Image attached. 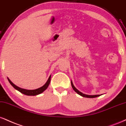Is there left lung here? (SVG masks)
<instances>
[{
    "instance_id": "obj_1",
    "label": "left lung",
    "mask_w": 126,
    "mask_h": 126,
    "mask_svg": "<svg viewBox=\"0 0 126 126\" xmlns=\"http://www.w3.org/2000/svg\"><path fill=\"white\" fill-rule=\"evenodd\" d=\"M71 84H72V86L73 87V90L75 91L77 93L79 94L80 95V96H83V97H87V98H94V97H98L100 96V95H87V94H83L81 93V92H80L79 91L78 89L76 88L75 86H74L73 84V83L71 81Z\"/></svg>"
}]
</instances>
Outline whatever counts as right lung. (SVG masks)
I'll use <instances>...</instances> for the list:
<instances>
[{
    "instance_id": "right-lung-1",
    "label": "right lung",
    "mask_w": 126,
    "mask_h": 126,
    "mask_svg": "<svg viewBox=\"0 0 126 126\" xmlns=\"http://www.w3.org/2000/svg\"><path fill=\"white\" fill-rule=\"evenodd\" d=\"M50 78H51V76H50V77L48 79L47 81V82L46 83V84H45V85L42 86V87L39 88V89H35V90H26V89L20 88L19 87H17V86L15 85V84H13V83H12L9 79H8L9 81V83H10V84H11V85L13 86L15 89H16L17 90L19 91L20 93L24 94L25 95H27V96H36V95L39 94L43 93L44 91L47 88V87L50 84Z\"/></svg>"
}]
</instances>
